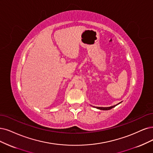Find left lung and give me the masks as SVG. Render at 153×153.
<instances>
[{
	"instance_id": "obj_1",
	"label": "left lung",
	"mask_w": 153,
	"mask_h": 153,
	"mask_svg": "<svg viewBox=\"0 0 153 153\" xmlns=\"http://www.w3.org/2000/svg\"><path fill=\"white\" fill-rule=\"evenodd\" d=\"M119 103H118V104H119ZM118 104H117V105H118ZM117 105H114V106H110V107H96V108H98V109H100V110H108L111 109L112 108H114V107H115Z\"/></svg>"
}]
</instances>
